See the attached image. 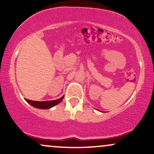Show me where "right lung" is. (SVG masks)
<instances>
[{"instance_id":"1","label":"right lung","mask_w":154,"mask_h":154,"mask_svg":"<svg viewBox=\"0 0 154 154\" xmlns=\"http://www.w3.org/2000/svg\"><path fill=\"white\" fill-rule=\"evenodd\" d=\"M64 97H61L60 99H58L57 100L53 101H47V102H38V101H32L29 100H25L30 105H32L34 107L38 109H47L54 106V105L59 104L62 100H63Z\"/></svg>"}]
</instances>
